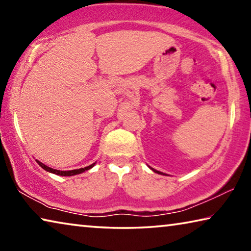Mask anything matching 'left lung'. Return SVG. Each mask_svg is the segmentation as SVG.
<instances>
[{
    "mask_svg": "<svg viewBox=\"0 0 251 251\" xmlns=\"http://www.w3.org/2000/svg\"><path fill=\"white\" fill-rule=\"evenodd\" d=\"M151 169H152V172H155V173H157V174H160V175H163V173L156 171V169H154V168H151Z\"/></svg>",
    "mask_w": 251,
    "mask_h": 251,
    "instance_id": "left-lung-1",
    "label": "left lung"
}]
</instances>
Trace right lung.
I'll list each match as a JSON object with an SVG mask.
<instances>
[{"mask_svg": "<svg viewBox=\"0 0 251 251\" xmlns=\"http://www.w3.org/2000/svg\"><path fill=\"white\" fill-rule=\"evenodd\" d=\"M36 161H37V164H39L42 168L45 169L46 172H50V173H52V174H55V175H59V176H74V175H77V174H82L84 172L88 171V169H91L92 167H94V165H95V163H94V164H92V165H90V166H87V167L79 168V169H73V171H57V169H53V168H50L49 166H46V165H44L43 163H41L40 160H36Z\"/></svg>", "mask_w": 251, "mask_h": 251, "instance_id": "right-lung-1", "label": "right lung"}]
</instances>
